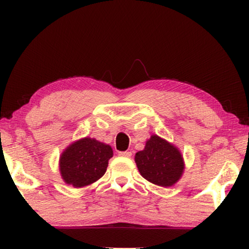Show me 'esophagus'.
I'll list each match as a JSON object with an SVG mask.
<instances>
[{
  "label": "esophagus",
  "instance_id": "34e87169",
  "mask_svg": "<svg viewBox=\"0 0 249 249\" xmlns=\"http://www.w3.org/2000/svg\"><path fill=\"white\" fill-rule=\"evenodd\" d=\"M119 155L122 156V158H130V156H131V152H128V151H125V152H119Z\"/></svg>",
  "mask_w": 249,
  "mask_h": 249
}]
</instances>
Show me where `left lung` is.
<instances>
[{
    "instance_id": "left-lung-1",
    "label": "left lung",
    "mask_w": 249,
    "mask_h": 249,
    "mask_svg": "<svg viewBox=\"0 0 249 249\" xmlns=\"http://www.w3.org/2000/svg\"><path fill=\"white\" fill-rule=\"evenodd\" d=\"M136 164L149 182L161 187H170L178 181L183 171L180 152L159 136H152L142 151L136 153Z\"/></svg>"
}]
</instances>
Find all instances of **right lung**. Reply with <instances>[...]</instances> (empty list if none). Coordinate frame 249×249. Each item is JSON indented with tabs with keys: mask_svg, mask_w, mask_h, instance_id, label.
Wrapping results in <instances>:
<instances>
[{
	"mask_svg": "<svg viewBox=\"0 0 249 249\" xmlns=\"http://www.w3.org/2000/svg\"><path fill=\"white\" fill-rule=\"evenodd\" d=\"M112 155L111 146L96 139H80L70 145L61 156V175L68 185L87 186L103 177Z\"/></svg>",
	"mask_w": 249,
	"mask_h": 249,
	"instance_id": "add662e5",
	"label": "right lung"
}]
</instances>
